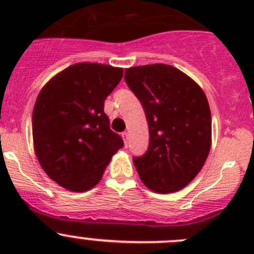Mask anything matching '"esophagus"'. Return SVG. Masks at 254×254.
Masks as SVG:
<instances>
[{"instance_id":"1","label":"esophagus","mask_w":254,"mask_h":254,"mask_svg":"<svg viewBox=\"0 0 254 254\" xmlns=\"http://www.w3.org/2000/svg\"><path fill=\"white\" fill-rule=\"evenodd\" d=\"M122 137H123V140H124L125 146H127V139H129V135H127V132H123Z\"/></svg>"}]
</instances>
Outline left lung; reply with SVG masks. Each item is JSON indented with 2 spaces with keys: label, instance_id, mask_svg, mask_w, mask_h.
Wrapping results in <instances>:
<instances>
[{
  "label": "left lung",
  "instance_id": "1",
  "mask_svg": "<svg viewBox=\"0 0 254 254\" xmlns=\"http://www.w3.org/2000/svg\"><path fill=\"white\" fill-rule=\"evenodd\" d=\"M125 82L142 104L150 143L134 157L142 183L160 194L181 190L205 163L211 147V113L203 89L165 64L125 70Z\"/></svg>",
  "mask_w": 254,
  "mask_h": 254
}]
</instances>
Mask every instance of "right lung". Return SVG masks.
Returning <instances> with one entry per match:
<instances>
[{
    "label": "right lung",
    "mask_w": 254,
    "mask_h": 254,
    "mask_svg": "<svg viewBox=\"0 0 254 254\" xmlns=\"http://www.w3.org/2000/svg\"><path fill=\"white\" fill-rule=\"evenodd\" d=\"M123 77V68L78 63L54 76L33 111L38 161L54 182L71 191L93 188L112 156L124 146L112 131L104 101Z\"/></svg>",
    "instance_id": "1"
}]
</instances>
